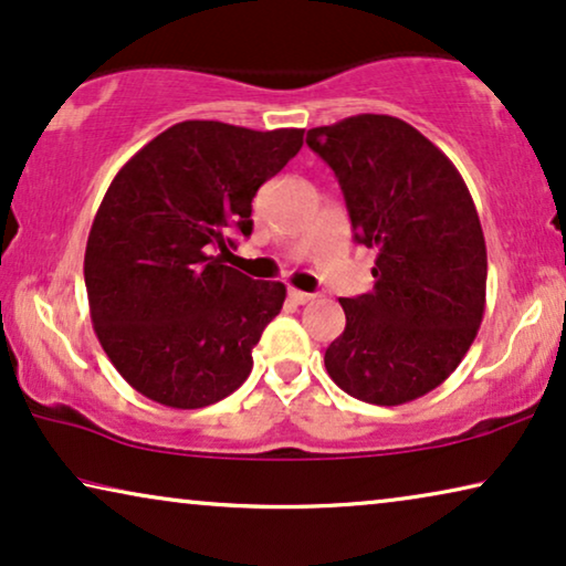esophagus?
Listing matches in <instances>:
<instances>
[{
    "label": "esophagus",
    "mask_w": 566,
    "mask_h": 566,
    "mask_svg": "<svg viewBox=\"0 0 566 566\" xmlns=\"http://www.w3.org/2000/svg\"><path fill=\"white\" fill-rule=\"evenodd\" d=\"M289 298L293 301V304H308V301H314L312 293H304V291H296V289L289 291Z\"/></svg>",
    "instance_id": "34e87169"
}]
</instances>
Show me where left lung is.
Here are the masks:
<instances>
[{"label": "left lung", "instance_id": "1", "mask_svg": "<svg viewBox=\"0 0 566 566\" xmlns=\"http://www.w3.org/2000/svg\"><path fill=\"white\" fill-rule=\"evenodd\" d=\"M343 188L355 242L376 247L374 291L339 298L345 332L324 353L339 389L397 407L459 368L484 314L486 247L453 161L391 115L312 128Z\"/></svg>", "mask_w": 566, "mask_h": 566}]
</instances>
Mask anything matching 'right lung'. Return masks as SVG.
Wrapping results in <instances>:
<instances>
[{
	"mask_svg": "<svg viewBox=\"0 0 566 566\" xmlns=\"http://www.w3.org/2000/svg\"><path fill=\"white\" fill-rule=\"evenodd\" d=\"M301 144V128L185 120L115 175L90 229L84 285L99 345L138 394L198 409L247 381L285 285L212 252L252 234V198Z\"/></svg>",
	"mask_w": 566,
	"mask_h": 566,
	"instance_id": "right-lung-1",
	"label": "right lung"
}]
</instances>
